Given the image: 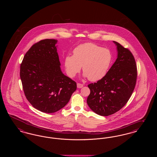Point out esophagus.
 <instances>
[{"instance_id":"1","label":"esophagus","mask_w":157,"mask_h":157,"mask_svg":"<svg viewBox=\"0 0 157 157\" xmlns=\"http://www.w3.org/2000/svg\"><path fill=\"white\" fill-rule=\"evenodd\" d=\"M83 84H82V83H77V87L78 88H82L83 87Z\"/></svg>"}]
</instances>
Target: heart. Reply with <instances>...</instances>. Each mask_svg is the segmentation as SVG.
I'll return each mask as SVG.
<instances>
[{
    "instance_id": "1",
    "label": "heart",
    "mask_w": 157,
    "mask_h": 157,
    "mask_svg": "<svg viewBox=\"0 0 157 157\" xmlns=\"http://www.w3.org/2000/svg\"><path fill=\"white\" fill-rule=\"evenodd\" d=\"M73 54L64 60L66 72L71 78L80 72L82 66L84 76L90 81H97L106 74L112 62V53L108 49L90 42L77 46Z\"/></svg>"
}]
</instances>
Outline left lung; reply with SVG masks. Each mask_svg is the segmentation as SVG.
<instances>
[{
  "mask_svg": "<svg viewBox=\"0 0 157 157\" xmlns=\"http://www.w3.org/2000/svg\"><path fill=\"white\" fill-rule=\"evenodd\" d=\"M118 58L101 79L90 83L87 98L90 108L101 116H109L123 108L131 97L137 79V67L131 52L118 42Z\"/></svg>",
  "mask_w": 157,
  "mask_h": 157,
  "instance_id": "left-lung-1",
  "label": "left lung"
}]
</instances>
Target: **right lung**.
<instances>
[{
    "instance_id": "obj_1",
    "label": "right lung",
    "mask_w": 157,
    "mask_h": 157,
    "mask_svg": "<svg viewBox=\"0 0 157 157\" xmlns=\"http://www.w3.org/2000/svg\"><path fill=\"white\" fill-rule=\"evenodd\" d=\"M55 39L41 40L30 47L20 67L25 95L35 108L53 113L63 108L76 83L62 74Z\"/></svg>"
}]
</instances>
